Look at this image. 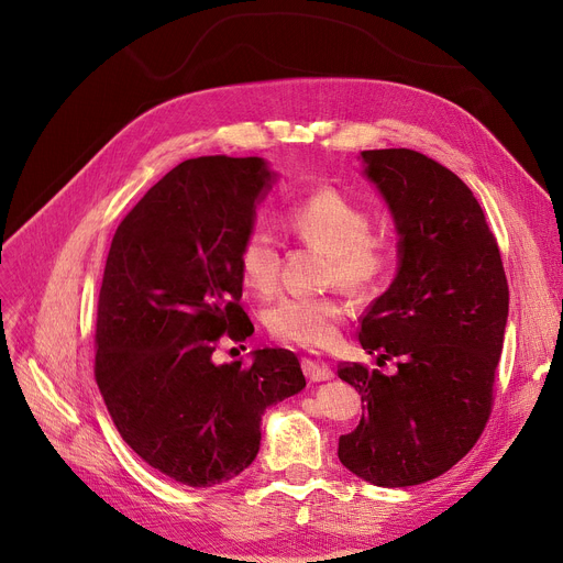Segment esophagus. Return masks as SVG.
Returning <instances> with one entry per match:
<instances>
[{
    "label": "esophagus",
    "instance_id": "obj_1",
    "mask_svg": "<svg viewBox=\"0 0 563 563\" xmlns=\"http://www.w3.org/2000/svg\"><path fill=\"white\" fill-rule=\"evenodd\" d=\"M301 367H303V374L308 376V380H312V383L333 378V369H331V365H329L327 361H321V358L306 356V358H301Z\"/></svg>",
    "mask_w": 563,
    "mask_h": 563
}]
</instances>
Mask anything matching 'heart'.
Returning a JSON list of instances; mask_svg holds the SVG:
<instances>
[{
	"label": "heart",
	"instance_id": "heart-1",
	"mask_svg": "<svg viewBox=\"0 0 563 563\" xmlns=\"http://www.w3.org/2000/svg\"><path fill=\"white\" fill-rule=\"evenodd\" d=\"M283 223L301 244L327 255V285H342L353 297H372L393 274L397 262L393 234L372 230L365 207L335 187H317L287 205ZM280 262L276 236L262 225H253L236 251L244 285L257 294H272L280 278ZM346 317L349 306L338 294H323L285 297L266 310L264 323L280 342L321 349L338 340Z\"/></svg>",
	"mask_w": 563,
	"mask_h": 563
}]
</instances>
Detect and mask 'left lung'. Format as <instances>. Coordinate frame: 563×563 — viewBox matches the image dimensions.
<instances>
[{"label":"left lung","instance_id":"left-lung-1","mask_svg":"<svg viewBox=\"0 0 563 563\" xmlns=\"http://www.w3.org/2000/svg\"><path fill=\"white\" fill-rule=\"evenodd\" d=\"M365 175L399 232V272L367 308L358 340L386 376L340 363L363 399L338 456L361 479L404 488L440 477L479 440L493 408L509 285L482 205L450 168L388 147L363 151Z\"/></svg>","mask_w":563,"mask_h":563}]
</instances>
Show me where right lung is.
I'll return each mask as SVG.
<instances>
[{"label":"right lung","instance_id":"right-lung-1","mask_svg":"<svg viewBox=\"0 0 563 563\" xmlns=\"http://www.w3.org/2000/svg\"><path fill=\"white\" fill-rule=\"evenodd\" d=\"M274 175L260 157L177 164L118 225L96 323V380L128 445L194 488L228 482L260 450L264 410L306 388L297 353L257 349L217 365L253 323L236 251Z\"/></svg>","mask_w":563,"mask_h":563}]
</instances>
